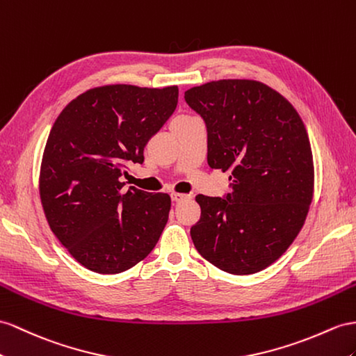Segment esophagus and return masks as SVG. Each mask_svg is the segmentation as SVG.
Wrapping results in <instances>:
<instances>
[{
	"label": "esophagus",
	"instance_id": "1",
	"mask_svg": "<svg viewBox=\"0 0 356 356\" xmlns=\"http://www.w3.org/2000/svg\"><path fill=\"white\" fill-rule=\"evenodd\" d=\"M188 198H191V195H188V194H179V193L171 194V200H172V202H176V203L184 202V200H188Z\"/></svg>",
	"mask_w": 356,
	"mask_h": 356
}]
</instances>
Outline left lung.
Returning a JSON list of instances; mask_svg holds the SVG:
<instances>
[{
    "label": "left lung",
    "mask_w": 356,
    "mask_h": 356,
    "mask_svg": "<svg viewBox=\"0 0 356 356\" xmlns=\"http://www.w3.org/2000/svg\"><path fill=\"white\" fill-rule=\"evenodd\" d=\"M207 129V163L230 171L232 193L197 195V251L233 275H250L278 260L302 229L313 200L314 167L296 109L270 87L221 79L185 91Z\"/></svg>",
    "instance_id": "1"
}]
</instances>
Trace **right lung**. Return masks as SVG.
I'll list each match as a JSON object with an SVG mask.
<instances>
[{
  "label": "right lung",
  "instance_id": "add662e5",
  "mask_svg": "<svg viewBox=\"0 0 356 356\" xmlns=\"http://www.w3.org/2000/svg\"><path fill=\"white\" fill-rule=\"evenodd\" d=\"M176 86L87 90L63 109L44 145L39 191L48 224L70 256L120 273L149 256L168 221V194L129 186L127 165L175 113Z\"/></svg>",
  "mask_w": 356,
  "mask_h": 356
}]
</instances>
